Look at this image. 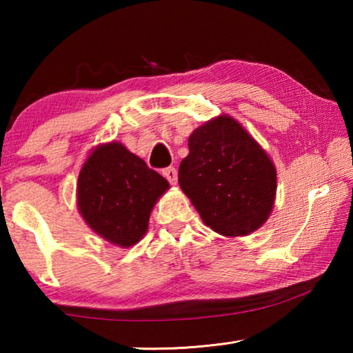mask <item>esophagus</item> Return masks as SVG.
Returning <instances> with one entry per match:
<instances>
[{
  "label": "esophagus",
  "mask_w": 353,
  "mask_h": 353,
  "mask_svg": "<svg viewBox=\"0 0 353 353\" xmlns=\"http://www.w3.org/2000/svg\"><path fill=\"white\" fill-rule=\"evenodd\" d=\"M163 176L166 177V181H168L171 185L177 183V171H176V168H172V166L163 170Z\"/></svg>",
  "instance_id": "1"
}]
</instances>
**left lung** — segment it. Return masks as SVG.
<instances>
[{
  "mask_svg": "<svg viewBox=\"0 0 353 353\" xmlns=\"http://www.w3.org/2000/svg\"><path fill=\"white\" fill-rule=\"evenodd\" d=\"M188 149L179 185L204 224L227 238L260 229L274 208L277 171L259 141L223 113L191 132Z\"/></svg>",
  "mask_w": 353,
  "mask_h": 353,
  "instance_id": "8db88e82",
  "label": "left lung"
}]
</instances>
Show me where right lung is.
I'll use <instances>...</instances> for the list:
<instances>
[{
	"label": "right lung",
	"instance_id": "add662e5",
	"mask_svg": "<svg viewBox=\"0 0 353 353\" xmlns=\"http://www.w3.org/2000/svg\"><path fill=\"white\" fill-rule=\"evenodd\" d=\"M170 183L119 141L92 149L77 177V210L87 225L118 248H132Z\"/></svg>",
	"mask_w": 353,
	"mask_h": 353
}]
</instances>
